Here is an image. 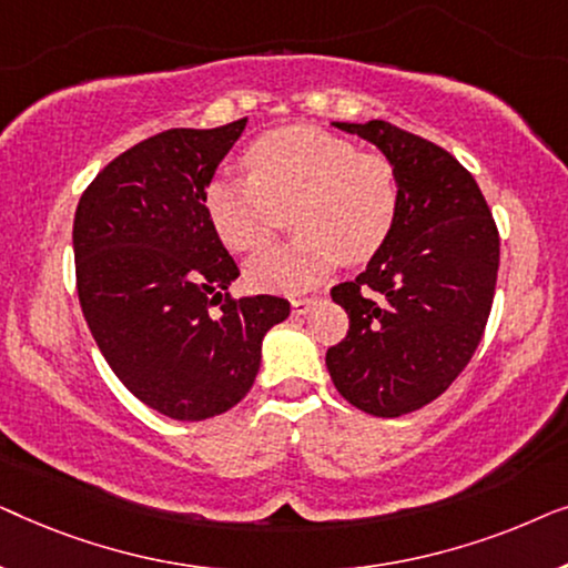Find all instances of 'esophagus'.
Here are the masks:
<instances>
[{"label":"esophagus","instance_id":"1","mask_svg":"<svg viewBox=\"0 0 568 568\" xmlns=\"http://www.w3.org/2000/svg\"><path fill=\"white\" fill-rule=\"evenodd\" d=\"M313 302H315V297H294L292 300V310L297 315H305L307 310H310V305H313Z\"/></svg>","mask_w":568,"mask_h":568}]
</instances>
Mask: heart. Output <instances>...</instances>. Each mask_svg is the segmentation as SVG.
<instances>
[{"label": "heart", "mask_w": 568, "mask_h": 568, "mask_svg": "<svg viewBox=\"0 0 568 568\" xmlns=\"http://www.w3.org/2000/svg\"><path fill=\"white\" fill-rule=\"evenodd\" d=\"M245 165L251 175H220L206 185L204 209L222 243L237 253L258 251L290 206L300 232L247 263L258 290L302 292L341 258L369 261L398 224L403 185L393 160L359 152L346 136L284 126L255 139Z\"/></svg>", "instance_id": "heart-1"}]
</instances>
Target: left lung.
<instances>
[{"mask_svg": "<svg viewBox=\"0 0 568 568\" xmlns=\"http://www.w3.org/2000/svg\"><path fill=\"white\" fill-rule=\"evenodd\" d=\"M336 126L393 160L403 204L383 251L331 290L348 333L325 364L352 406L395 418L439 398L476 354L494 305L499 230L476 178L439 144L377 119Z\"/></svg>", "mask_w": 568, "mask_h": 568, "instance_id": "8db88e82", "label": "left lung"}]
</instances>
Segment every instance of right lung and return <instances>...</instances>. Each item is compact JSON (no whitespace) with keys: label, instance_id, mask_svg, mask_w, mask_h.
Instances as JSON below:
<instances>
[{"label":"right lung","instance_id":"obj_1","mask_svg":"<svg viewBox=\"0 0 568 568\" xmlns=\"http://www.w3.org/2000/svg\"><path fill=\"white\" fill-rule=\"evenodd\" d=\"M245 123L160 131L108 162L77 204V294L92 338L139 400L178 422L237 406L263 336L290 315L284 297H230L240 268L204 209Z\"/></svg>","mask_w":568,"mask_h":568}]
</instances>
